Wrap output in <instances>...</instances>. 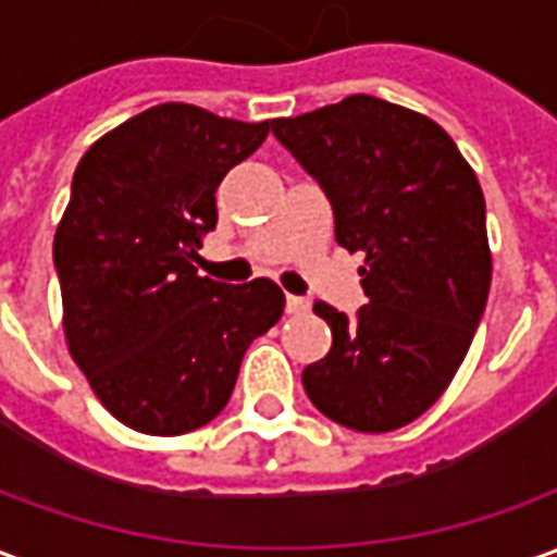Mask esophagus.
I'll use <instances>...</instances> for the list:
<instances>
[{
    "label": "esophagus",
    "mask_w": 557,
    "mask_h": 557,
    "mask_svg": "<svg viewBox=\"0 0 557 557\" xmlns=\"http://www.w3.org/2000/svg\"><path fill=\"white\" fill-rule=\"evenodd\" d=\"M286 310H289V313H307V310H310V301L301 298V295H286Z\"/></svg>",
    "instance_id": "1"
}]
</instances>
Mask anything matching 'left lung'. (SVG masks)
Wrapping results in <instances>:
<instances>
[{
	"label": "left lung",
	"instance_id": "8db88e82",
	"mask_svg": "<svg viewBox=\"0 0 557 557\" xmlns=\"http://www.w3.org/2000/svg\"><path fill=\"white\" fill-rule=\"evenodd\" d=\"M271 134L325 190L337 242L367 253L358 313L313 307L334 339L304 391L349 430H399L442 397L486 310L478 175L432 119L373 95L274 119Z\"/></svg>",
	"mask_w": 557,
	"mask_h": 557
}]
</instances>
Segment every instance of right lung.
Wrapping results in <instances>:
<instances>
[{
	"mask_svg": "<svg viewBox=\"0 0 557 557\" xmlns=\"http://www.w3.org/2000/svg\"><path fill=\"white\" fill-rule=\"evenodd\" d=\"M268 137L187 103L127 119L83 154L55 230L67 349L107 411L148 435L199 430L226 409L242 358L286 298L196 274L218 226V184Z\"/></svg>",
	"mask_w": 557,
	"mask_h": 557,
	"instance_id": "1",
	"label": "right lung"
}]
</instances>
